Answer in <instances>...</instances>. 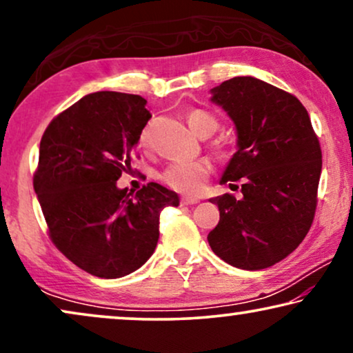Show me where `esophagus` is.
<instances>
[{
  "label": "esophagus",
  "instance_id": "obj_1",
  "mask_svg": "<svg viewBox=\"0 0 353 353\" xmlns=\"http://www.w3.org/2000/svg\"><path fill=\"white\" fill-rule=\"evenodd\" d=\"M197 202H199V199H197V197H190V196L181 197V204L183 205H194V204H197Z\"/></svg>",
  "mask_w": 353,
  "mask_h": 353
}]
</instances>
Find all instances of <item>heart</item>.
<instances>
[{
  "label": "heart",
  "mask_w": 353,
  "mask_h": 353,
  "mask_svg": "<svg viewBox=\"0 0 353 353\" xmlns=\"http://www.w3.org/2000/svg\"><path fill=\"white\" fill-rule=\"evenodd\" d=\"M186 122L191 132L197 137H210L219 128V120L207 110L196 109L186 115ZM146 141V132L141 134V143ZM209 176V167L205 162H173L162 172L161 180L173 190L194 194L204 188V183Z\"/></svg>",
  "instance_id": "b5f03b06"
}]
</instances>
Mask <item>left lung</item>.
Wrapping results in <instances>:
<instances>
[{
    "label": "left lung",
    "instance_id": "left-lung-1",
    "mask_svg": "<svg viewBox=\"0 0 353 353\" xmlns=\"http://www.w3.org/2000/svg\"><path fill=\"white\" fill-rule=\"evenodd\" d=\"M236 127V152L220 183L243 181V197L209 199L220 221L207 241L226 263L262 270L286 259L305 238L316 209L321 149L296 96L254 77L210 90Z\"/></svg>",
    "mask_w": 353,
    "mask_h": 353
}]
</instances>
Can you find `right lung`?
Returning <instances> with one entry per match:
<instances>
[{
	"label": "right lung",
	"mask_w": 353,
	"mask_h": 353,
	"mask_svg": "<svg viewBox=\"0 0 353 353\" xmlns=\"http://www.w3.org/2000/svg\"><path fill=\"white\" fill-rule=\"evenodd\" d=\"M138 94L96 91L48 125L33 188L56 248L77 267L115 279L143 267L159 241L163 207L175 191L148 183L137 194L117 180L151 112Z\"/></svg>",
	"instance_id": "right-lung-1"
}]
</instances>
